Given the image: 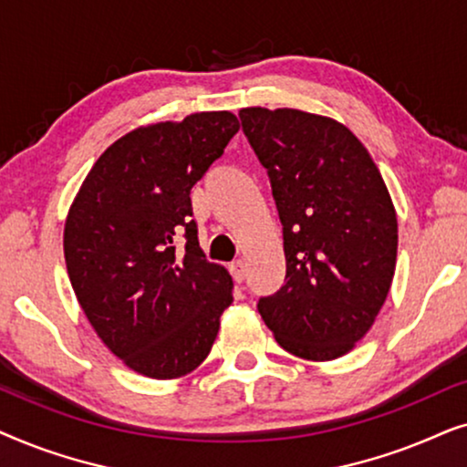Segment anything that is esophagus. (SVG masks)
<instances>
[{"mask_svg": "<svg viewBox=\"0 0 467 467\" xmlns=\"http://www.w3.org/2000/svg\"><path fill=\"white\" fill-rule=\"evenodd\" d=\"M229 272H232V276H234V280L235 283H244V278H246V265H244V261H234L232 265H229Z\"/></svg>", "mask_w": 467, "mask_h": 467, "instance_id": "1", "label": "esophagus"}]
</instances>
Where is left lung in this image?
<instances>
[{"label": "left lung", "mask_w": 467, "mask_h": 467, "mask_svg": "<svg viewBox=\"0 0 467 467\" xmlns=\"http://www.w3.org/2000/svg\"><path fill=\"white\" fill-rule=\"evenodd\" d=\"M283 223L286 276L257 308L276 342L308 361L347 355L391 289L398 216L379 168L348 127L296 108H242Z\"/></svg>", "instance_id": "left-lung-1"}]
</instances>
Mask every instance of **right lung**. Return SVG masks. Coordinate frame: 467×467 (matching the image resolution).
Returning a JSON list of instances; mask_svg holds the SVG:
<instances>
[{"label": "right lung", "instance_id": "1", "mask_svg": "<svg viewBox=\"0 0 467 467\" xmlns=\"http://www.w3.org/2000/svg\"><path fill=\"white\" fill-rule=\"evenodd\" d=\"M238 130L227 110L138 127L101 152L69 206L76 299L101 342L149 379L193 372L234 302L229 272L200 248L189 193Z\"/></svg>", "mask_w": 467, "mask_h": 467}]
</instances>
